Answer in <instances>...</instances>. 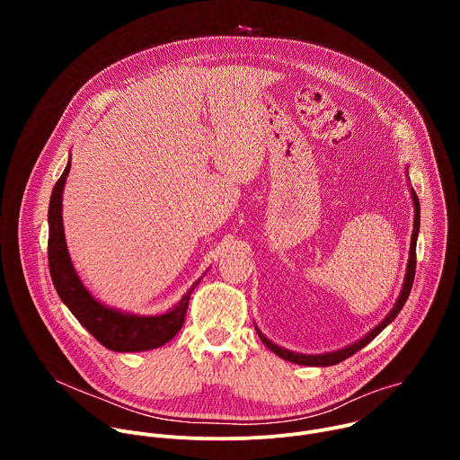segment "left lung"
Masks as SVG:
<instances>
[{
  "label": "left lung",
  "instance_id": "1",
  "mask_svg": "<svg viewBox=\"0 0 460 460\" xmlns=\"http://www.w3.org/2000/svg\"><path fill=\"white\" fill-rule=\"evenodd\" d=\"M406 174H408V167H406ZM410 180V178H408ZM410 185V194H411V200H413V209H415V218H413V233H411V242H410V256H408V266H406V275H404V284H402V289H401V295L395 302V305H393V309L384 316V320L375 325L373 330L369 333H366L360 341H355L353 344L342 348V349H337V351H332V353H320V355H304V353H296V351H291V349H286L275 342H271L264 333H261L258 330V325H254V330L260 337V341L264 342L275 355H279L280 358L284 360H289L293 364H300V366H316V367H325V366H335L346 358H349L351 355H355L357 351H360L364 346H367L385 325H389L393 320L397 318V314L401 313V309L404 307L408 296H410V291H411V286H413V279H415V266H417V256H415V251H417V236H419V229H420V204H419V199L417 194Z\"/></svg>",
  "mask_w": 460,
  "mask_h": 460
}]
</instances>
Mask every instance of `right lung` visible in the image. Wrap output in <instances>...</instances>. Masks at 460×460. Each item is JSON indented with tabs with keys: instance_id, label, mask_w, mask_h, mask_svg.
I'll return each instance as SVG.
<instances>
[{
	"instance_id": "1",
	"label": "right lung",
	"mask_w": 460,
	"mask_h": 460,
	"mask_svg": "<svg viewBox=\"0 0 460 460\" xmlns=\"http://www.w3.org/2000/svg\"><path fill=\"white\" fill-rule=\"evenodd\" d=\"M71 171V158L56 181L49 204V270L52 284L69 311L85 330L107 349L118 353H138L167 344L183 325L190 293L200 284L196 280L176 305L160 314L127 313L100 302L76 273L65 242L61 200Z\"/></svg>"
}]
</instances>
